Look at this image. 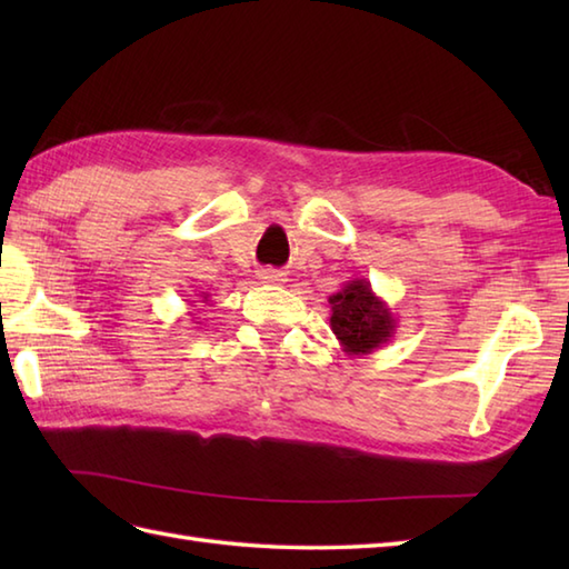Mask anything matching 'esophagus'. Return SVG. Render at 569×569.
I'll return each instance as SVG.
<instances>
[{"mask_svg": "<svg viewBox=\"0 0 569 569\" xmlns=\"http://www.w3.org/2000/svg\"><path fill=\"white\" fill-rule=\"evenodd\" d=\"M259 281H263V283H283L286 276L281 271H276V269H261Z\"/></svg>", "mask_w": 569, "mask_h": 569, "instance_id": "obj_1", "label": "esophagus"}]
</instances>
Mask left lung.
I'll return each instance as SVG.
<instances>
[{
    "mask_svg": "<svg viewBox=\"0 0 569 569\" xmlns=\"http://www.w3.org/2000/svg\"><path fill=\"white\" fill-rule=\"evenodd\" d=\"M330 328L342 352L365 357L383 347L396 332L391 308L371 291L367 278H352L330 296Z\"/></svg>",
    "mask_w": 569,
    "mask_h": 569,
    "instance_id": "1",
    "label": "left lung"
}]
</instances>
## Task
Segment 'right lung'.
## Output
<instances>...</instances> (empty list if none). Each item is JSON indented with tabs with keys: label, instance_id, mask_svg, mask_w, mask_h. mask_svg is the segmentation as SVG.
Segmentation results:
<instances>
[{
	"label": "right lung",
	"instance_id": "add662e5",
	"mask_svg": "<svg viewBox=\"0 0 569 569\" xmlns=\"http://www.w3.org/2000/svg\"><path fill=\"white\" fill-rule=\"evenodd\" d=\"M200 298H202V300H190V306H196V303H204V306H208L210 296H208V293H200Z\"/></svg>",
	"mask_w": 569,
	"mask_h": 569
}]
</instances>
